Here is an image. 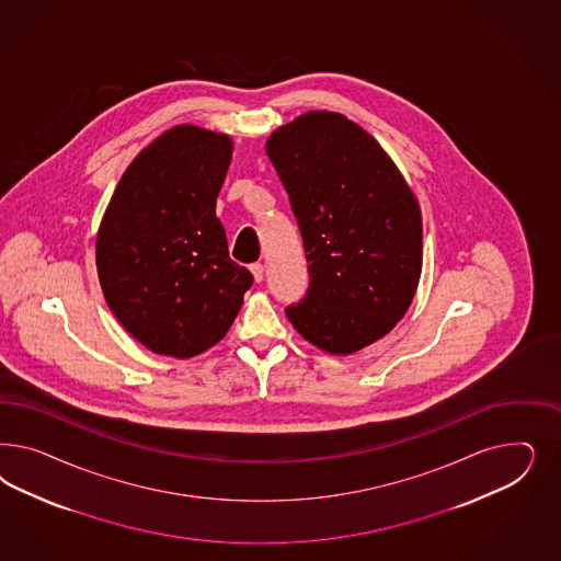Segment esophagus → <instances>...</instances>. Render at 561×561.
Returning a JSON list of instances; mask_svg holds the SVG:
<instances>
[{
    "label": "esophagus",
    "mask_w": 561,
    "mask_h": 561,
    "mask_svg": "<svg viewBox=\"0 0 561 561\" xmlns=\"http://www.w3.org/2000/svg\"><path fill=\"white\" fill-rule=\"evenodd\" d=\"M251 273H253L256 284H259V282H263V273H265V270H263V265H261V263H253V265H251Z\"/></svg>",
    "instance_id": "34e87169"
}]
</instances>
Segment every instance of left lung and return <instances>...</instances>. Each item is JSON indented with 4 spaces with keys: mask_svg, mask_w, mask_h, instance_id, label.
Listing matches in <instances>:
<instances>
[{
    "mask_svg": "<svg viewBox=\"0 0 561 561\" xmlns=\"http://www.w3.org/2000/svg\"><path fill=\"white\" fill-rule=\"evenodd\" d=\"M267 156L305 240L310 286L294 329L333 356L382 340L422 275V211L389 153L357 123L308 111L275 129Z\"/></svg>",
    "mask_w": 561,
    "mask_h": 561,
    "instance_id": "1",
    "label": "left lung"
}]
</instances>
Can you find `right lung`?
Segmentation results:
<instances>
[{
	"mask_svg": "<svg viewBox=\"0 0 561 561\" xmlns=\"http://www.w3.org/2000/svg\"><path fill=\"white\" fill-rule=\"evenodd\" d=\"M230 158L226 134L176 125L137 153L102 216L104 300L153 354L187 359L214 347L253 286L216 218Z\"/></svg>",
	"mask_w": 561,
	"mask_h": 561,
	"instance_id": "obj_1",
	"label": "right lung"
}]
</instances>
